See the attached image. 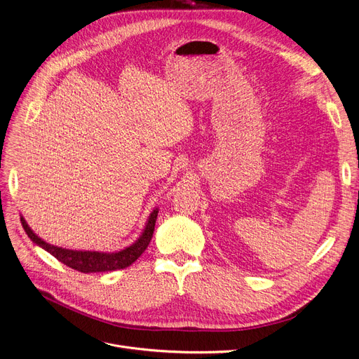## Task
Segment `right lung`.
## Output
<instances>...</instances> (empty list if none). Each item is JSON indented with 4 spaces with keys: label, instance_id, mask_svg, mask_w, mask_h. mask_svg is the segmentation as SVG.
Returning <instances> with one entry per match:
<instances>
[{
    "label": "right lung",
    "instance_id": "right-lung-1",
    "mask_svg": "<svg viewBox=\"0 0 359 359\" xmlns=\"http://www.w3.org/2000/svg\"><path fill=\"white\" fill-rule=\"evenodd\" d=\"M157 213L158 210L154 209L150 215L149 222L146 225L144 232L138 238V241L128 248L118 251V252H95V251H72V250H65L59 248L55 245H50L44 243L41 238H39L21 218V225L26 231V233L30 236V240L44 248L47 252H50L56 259L63 262L65 266H67L72 270H76L79 273H105V271H114V270H123L128 266H131L133 262L146 251L149 247L151 236L154 232V225L157 219Z\"/></svg>",
    "mask_w": 359,
    "mask_h": 359
}]
</instances>
